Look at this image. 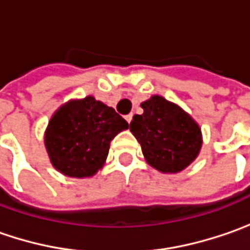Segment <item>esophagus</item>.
<instances>
[{
	"mask_svg": "<svg viewBox=\"0 0 250 250\" xmlns=\"http://www.w3.org/2000/svg\"><path fill=\"white\" fill-rule=\"evenodd\" d=\"M125 119L127 120V123H131V120H133V113H130V114L125 116Z\"/></svg>",
	"mask_w": 250,
	"mask_h": 250,
	"instance_id": "obj_1",
	"label": "esophagus"
}]
</instances>
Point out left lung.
I'll return each mask as SVG.
<instances>
[{"label": "left lung", "instance_id": "8db88e82", "mask_svg": "<svg viewBox=\"0 0 250 250\" xmlns=\"http://www.w3.org/2000/svg\"><path fill=\"white\" fill-rule=\"evenodd\" d=\"M141 107L143 113L133 117L130 131L140 143L146 161L164 174L187 168L202 146L197 122L163 96H151Z\"/></svg>", "mask_w": 250, "mask_h": 250}]
</instances>
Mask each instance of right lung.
I'll use <instances>...</instances> for the list:
<instances>
[{
  "mask_svg": "<svg viewBox=\"0 0 250 250\" xmlns=\"http://www.w3.org/2000/svg\"><path fill=\"white\" fill-rule=\"evenodd\" d=\"M128 123L93 96L70 100L53 113L45 131L52 166L63 175H95L106 163L110 141Z\"/></svg>",
  "mask_w": 250,
  "mask_h": 250,
  "instance_id": "1",
  "label": "right lung"
}]
</instances>
